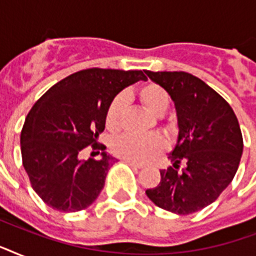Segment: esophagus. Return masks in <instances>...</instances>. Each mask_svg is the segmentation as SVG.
<instances>
[{
    "instance_id": "1",
    "label": "esophagus",
    "mask_w": 256,
    "mask_h": 256,
    "mask_svg": "<svg viewBox=\"0 0 256 256\" xmlns=\"http://www.w3.org/2000/svg\"><path fill=\"white\" fill-rule=\"evenodd\" d=\"M124 164H130V166H132V168H144V164H136V162H132V160H124Z\"/></svg>"
}]
</instances>
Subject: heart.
Segmentation results:
<instances>
[{
    "label": "heart",
    "mask_w": 256,
    "mask_h": 256,
    "mask_svg": "<svg viewBox=\"0 0 256 256\" xmlns=\"http://www.w3.org/2000/svg\"><path fill=\"white\" fill-rule=\"evenodd\" d=\"M136 96L140 98V104L156 116H164L170 106V96L168 90L156 82L142 84L136 88ZM126 104V98L124 96H114L108 104L104 116V124L110 132H120L122 128ZM164 148L166 142L160 136H122L112 144V152L114 156L136 164L146 162L152 156L164 152Z\"/></svg>",
    "instance_id": "heart-1"
}]
</instances>
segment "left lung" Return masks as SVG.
Wrapping results in <instances>:
<instances>
[{
  "label": "left lung",
  "instance_id": "8db88e82",
  "mask_svg": "<svg viewBox=\"0 0 256 256\" xmlns=\"http://www.w3.org/2000/svg\"><path fill=\"white\" fill-rule=\"evenodd\" d=\"M144 73L168 90L179 128L168 156L174 168L160 170V184L146 195L164 210L192 214L216 200L236 174L243 152L238 118L222 96L192 74ZM182 162L185 168L179 170Z\"/></svg>",
  "mask_w": 256,
  "mask_h": 256
}]
</instances>
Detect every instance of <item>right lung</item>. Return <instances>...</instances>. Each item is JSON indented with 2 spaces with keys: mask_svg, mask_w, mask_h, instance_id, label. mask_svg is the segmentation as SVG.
<instances>
[{
  "mask_svg": "<svg viewBox=\"0 0 256 256\" xmlns=\"http://www.w3.org/2000/svg\"><path fill=\"white\" fill-rule=\"evenodd\" d=\"M140 80H148L140 70H80L52 86L30 108L21 132L22 164L48 206L76 212L96 200L116 162L96 142L106 110L122 88ZM88 146L102 152L100 160H80Z\"/></svg>",
  "mask_w": 256,
  "mask_h": 256,
  "instance_id": "add662e5",
  "label": "right lung"
}]
</instances>
